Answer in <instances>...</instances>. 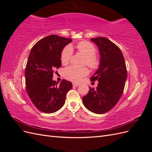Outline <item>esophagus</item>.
Masks as SVG:
<instances>
[{"instance_id":"obj_1","label":"esophagus","mask_w":152,"mask_h":152,"mask_svg":"<svg viewBox=\"0 0 152 152\" xmlns=\"http://www.w3.org/2000/svg\"><path fill=\"white\" fill-rule=\"evenodd\" d=\"M73 87H78L80 86V84L78 83H73Z\"/></svg>"}]
</instances>
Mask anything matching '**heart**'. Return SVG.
I'll list each match as a JSON object with an SVG mask.
<instances>
[{"label": "heart", "instance_id": "1", "mask_svg": "<svg viewBox=\"0 0 152 152\" xmlns=\"http://www.w3.org/2000/svg\"><path fill=\"white\" fill-rule=\"evenodd\" d=\"M77 49L79 52L86 57L85 63L91 68L96 69L99 65V59L95 54L96 49L94 45L87 41H81L77 45ZM73 54V49L71 46L68 45L62 50L61 54V61L63 65H66L70 60ZM89 70L86 67L79 68L74 66H70L64 70V75L66 79L74 81H80L82 78L89 74Z\"/></svg>", "mask_w": 152, "mask_h": 152}]
</instances>
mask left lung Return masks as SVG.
<instances>
[{
	"label": "left lung",
	"instance_id": "8db88e82",
	"mask_svg": "<svg viewBox=\"0 0 152 152\" xmlns=\"http://www.w3.org/2000/svg\"><path fill=\"white\" fill-rule=\"evenodd\" d=\"M91 40L98 48L100 63L90 79L98 80V84L96 89L89 87L82 102L89 111L103 114L112 110L120 99L127 79V68L120 48L112 41L103 37Z\"/></svg>",
	"mask_w": 152,
	"mask_h": 152
}]
</instances>
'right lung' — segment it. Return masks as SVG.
Masks as SVG:
<instances>
[{
    "instance_id": "obj_1",
    "label": "right lung",
    "mask_w": 152,
    "mask_h": 152,
    "mask_svg": "<svg viewBox=\"0 0 152 152\" xmlns=\"http://www.w3.org/2000/svg\"><path fill=\"white\" fill-rule=\"evenodd\" d=\"M71 39L51 35L31 48L25 68L26 89L35 107L40 112L51 113L65 103L72 82L63 79L59 85L53 80L55 69L61 66V54Z\"/></svg>"
}]
</instances>
